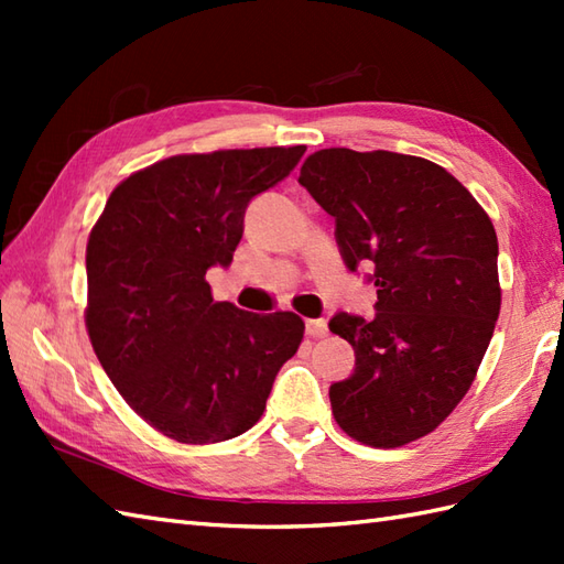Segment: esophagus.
<instances>
[{
  "label": "esophagus",
  "instance_id": "esophagus-1",
  "mask_svg": "<svg viewBox=\"0 0 564 564\" xmlns=\"http://www.w3.org/2000/svg\"><path fill=\"white\" fill-rule=\"evenodd\" d=\"M305 332H307L313 339L327 337V319H307V322H305Z\"/></svg>",
  "mask_w": 564,
  "mask_h": 564
}]
</instances>
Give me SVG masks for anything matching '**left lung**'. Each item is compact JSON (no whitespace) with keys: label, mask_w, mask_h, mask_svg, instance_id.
I'll return each instance as SVG.
<instances>
[{"label":"left lung","mask_w":564,"mask_h":564,"mask_svg":"<svg viewBox=\"0 0 564 564\" xmlns=\"http://www.w3.org/2000/svg\"><path fill=\"white\" fill-rule=\"evenodd\" d=\"M334 223L344 263H373L376 317L339 313L354 373L329 388L351 438L398 448L431 434L470 390L501 307L497 232L443 166L388 150H319L297 178Z\"/></svg>","instance_id":"1"}]
</instances>
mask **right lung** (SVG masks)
I'll list each match as a JSON object with an SVG mask.
<instances>
[{
  "label": "right lung",
  "instance_id": "right-lung-1",
  "mask_svg": "<svg viewBox=\"0 0 564 564\" xmlns=\"http://www.w3.org/2000/svg\"><path fill=\"white\" fill-rule=\"evenodd\" d=\"M305 145L174 154L118 184L87 242L84 322L106 376L160 434L220 443L267 410L305 322L215 303L247 203L279 184Z\"/></svg>",
  "mask_w": 564,
  "mask_h": 564
}]
</instances>
